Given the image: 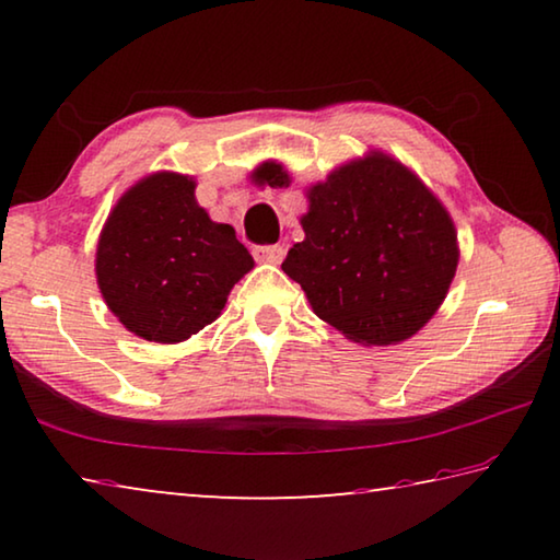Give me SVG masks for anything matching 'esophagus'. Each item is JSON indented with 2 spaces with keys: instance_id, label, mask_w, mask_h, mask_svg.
<instances>
[{
  "instance_id": "34e87169",
  "label": "esophagus",
  "mask_w": 560,
  "mask_h": 560,
  "mask_svg": "<svg viewBox=\"0 0 560 560\" xmlns=\"http://www.w3.org/2000/svg\"><path fill=\"white\" fill-rule=\"evenodd\" d=\"M254 257H257V261H264V264H281V259L287 257V249H283L281 244L257 246V249H254Z\"/></svg>"
}]
</instances>
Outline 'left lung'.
I'll return each instance as SVG.
<instances>
[{"label": "left lung", "instance_id": "1", "mask_svg": "<svg viewBox=\"0 0 560 560\" xmlns=\"http://www.w3.org/2000/svg\"><path fill=\"white\" fill-rule=\"evenodd\" d=\"M257 183L289 187L277 160ZM303 242L281 269L301 283L314 314L360 346H395L438 314L457 273L459 242L438 195L383 150L330 170L306 189Z\"/></svg>", "mask_w": 560, "mask_h": 560}]
</instances>
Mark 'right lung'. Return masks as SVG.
I'll return each instance as SVG.
<instances>
[{
  "label": "right lung",
  "instance_id": "1",
  "mask_svg": "<svg viewBox=\"0 0 560 560\" xmlns=\"http://www.w3.org/2000/svg\"><path fill=\"white\" fill-rule=\"evenodd\" d=\"M195 177L150 173L120 195L96 246L101 296L130 334L183 343L220 318L254 269L230 224L197 205Z\"/></svg>",
  "mask_w": 560,
  "mask_h": 560
}]
</instances>
